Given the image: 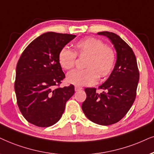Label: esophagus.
Wrapping results in <instances>:
<instances>
[{
    "mask_svg": "<svg viewBox=\"0 0 154 154\" xmlns=\"http://www.w3.org/2000/svg\"><path fill=\"white\" fill-rule=\"evenodd\" d=\"M81 89H82V87H78V86H75V91H79V90H81Z\"/></svg>",
    "mask_w": 154,
    "mask_h": 154,
    "instance_id": "esophagus-1",
    "label": "esophagus"
}]
</instances>
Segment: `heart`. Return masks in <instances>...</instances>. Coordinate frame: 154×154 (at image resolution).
I'll return each instance as SVG.
<instances>
[{"label": "heart", "mask_w": 154, "mask_h": 154, "mask_svg": "<svg viewBox=\"0 0 154 154\" xmlns=\"http://www.w3.org/2000/svg\"><path fill=\"white\" fill-rule=\"evenodd\" d=\"M75 52L67 48L60 50L58 60L62 68L70 70L75 65L77 54L87 56L82 70H74L68 74L67 80L76 86H89L100 78L107 77L115 65L116 55L114 50L94 37H87L74 45Z\"/></svg>", "instance_id": "b5f03b06"}]
</instances>
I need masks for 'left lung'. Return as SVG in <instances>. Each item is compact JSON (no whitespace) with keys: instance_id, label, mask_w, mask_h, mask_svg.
<instances>
[{"instance_id":"left-lung-1","label":"left lung","mask_w":154,"mask_h":154,"mask_svg":"<svg viewBox=\"0 0 154 154\" xmlns=\"http://www.w3.org/2000/svg\"><path fill=\"white\" fill-rule=\"evenodd\" d=\"M114 45L116 61L109 77L99 89L85 88L87 98L82 109L85 116L95 124L108 126L119 122L127 114L135 100L139 80L137 58L129 45L114 32H100Z\"/></svg>"}]
</instances>
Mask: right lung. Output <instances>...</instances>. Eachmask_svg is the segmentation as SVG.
<instances>
[{
  "instance_id": "add662e5",
  "label": "right lung",
  "mask_w": 154,
  "mask_h": 154,
  "mask_svg": "<svg viewBox=\"0 0 154 154\" xmlns=\"http://www.w3.org/2000/svg\"><path fill=\"white\" fill-rule=\"evenodd\" d=\"M75 35L48 32L32 41L17 62L15 91L25 119L39 127H48L62 117L75 87H60L65 75L58 60L63 48Z\"/></svg>"
}]
</instances>
